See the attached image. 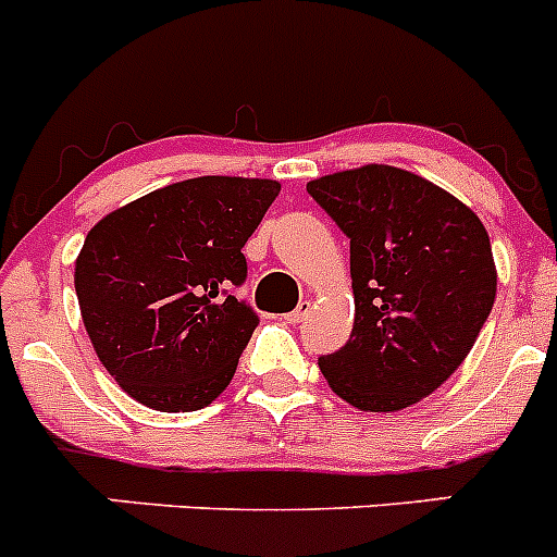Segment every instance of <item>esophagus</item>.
Wrapping results in <instances>:
<instances>
[{"instance_id":"1","label":"esophagus","mask_w":557,"mask_h":557,"mask_svg":"<svg viewBox=\"0 0 557 557\" xmlns=\"http://www.w3.org/2000/svg\"><path fill=\"white\" fill-rule=\"evenodd\" d=\"M309 311H311L309 300H300V306H298V309H295V311H289L287 320H289V322H304L306 317H309Z\"/></svg>"}]
</instances>
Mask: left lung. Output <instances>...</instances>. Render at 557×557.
<instances>
[{
  "mask_svg": "<svg viewBox=\"0 0 557 557\" xmlns=\"http://www.w3.org/2000/svg\"><path fill=\"white\" fill-rule=\"evenodd\" d=\"M306 190L349 237L355 295L349 342L322 355V374L358 410H405L457 372L490 317V235L457 196L383 163Z\"/></svg>",
  "mask_w": 557,
  "mask_h": 557,
  "instance_id": "obj_1",
  "label": "left lung"
}]
</instances>
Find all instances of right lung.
Wrapping results in <instances>:
<instances>
[{
  "mask_svg": "<svg viewBox=\"0 0 557 557\" xmlns=\"http://www.w3.org/2000/svg\"><path fill=\"white\" fill-rule=\"evenodd\" d=\"M282 185L194 177L114 210L76 259L82 320L106 372L161 412L208 407L235 377L259 317L232 289L243 246Z\"/></svg>",
  "mask_w": 557,
  "mask_h": 557,
  "instance_id": "right-lung-1",
  "label": "right lung"
}]
</instances>
